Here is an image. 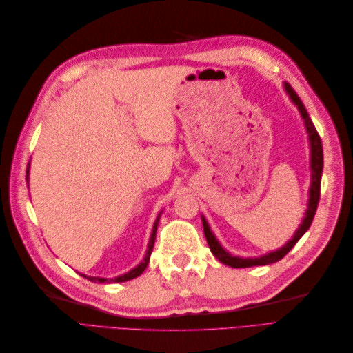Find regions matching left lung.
Here are the masks:
<instances>
[{"label":"left lung","mask_w":353,"mask_h":353,"mask_svg":"<svg viewBox=\"0 0 353 353\" xmlns=\"http://www.w3.org/2000/svg\"><path fill=\"white\" fill-rule=\"evenodd\" d=\"M285 89H287V92L290 95V99L296 103V106L299 108L302 114V118L305 119V125H306V130H308L310 134V142H311V170H312V183H311V190H310V203H308V209H306V215L305 219L301 224V228L297 229V232L292 236V239L285 244L282 249L272 252L268 254H264V256H259V258H236V256H232L226 250L223 249L220 245V243L216 241L214 234L209 229L208 223L205 219H201L203 221V230H205V236H206V241L209 244V249L214 253V256L221 261L223 264H226L229 267H234V268H244V267H254V265H267V264H273V262L282 259L285 254H287L292 247L296 245V243L299 241L303 236V234L306 230L310 229L311 223L314 220V215H316L317 211V206H319V200H320V185H321V171H323V147H321V139H320V134L316 130V127H314L311 118L308 115V112H306L305 106L302 100L299 99V95L294 92V89H292L288 83H285Z\"/></svg>","instance_id":"left-lung-1"}]
</instances>
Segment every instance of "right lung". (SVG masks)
I'll return each instance as SVG.
<instances>
[{
    "label": "right lung",
    "mask_w": 353,
    "mask_h": 353,
    "mask_svg": "<svg viewBox=\"0 0 353 353\" xmlns=\"http://www.w3.org/2000/svg\"><path fill=\"white\" fill-rule=\"evenodd\" d=\"M27 174H28V168H27ZM157 221H159V219L156 220L154 226H153L152 238H150V243H148V250H147V253H145V258H144V261H142L141 264H139L137 268H133L132 272L125 273V274H123V276H118V277H115V279H110V281H114V282H125V281H130V279H133V277H137V276H139L142 272H144L145 267H147V264H148V261H150V254H152L153 245H154V238H156ZM83 276H85V274H83ZM85 277H86V279H89V281H92V282H99V283H103V282H106V281H108V279H104V277H92V276H85Z\"/></svg>",
    "instance_id": "1"
}]
</instances>
